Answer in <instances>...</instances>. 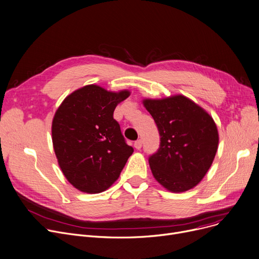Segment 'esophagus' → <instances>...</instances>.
<instances>
[{
	"label": "esophagus",
	"mask_w": 259,
	"mask_h": 259,
	"mask_svg": "<svg viewBox=\"0 0 259 259\" xmlns=\"http://www.w3.org/2000/svg\"><path fill=\"white\" fill-rule=\"evenodd\" d=\"M142 147H143V142H142V140H137V141L134 143V148H135L136 150H141Z\"/></svg>",
	"instance_id": "esophagus-1"
}]
</instances>
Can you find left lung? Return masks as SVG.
I'll use <instances>...</instances> for the list:
<instances>
[{"label": "left lung", "instance_id": "1", "mask_svg": "<svg viewBox=\"0 0 259 259\" xmlns=\"http://www.w3.org/2000/svg\"><path fill=\"white\" fill-rule=\"evenodd\" d=\"M143 104L160 135L158 151L149 157L154 178L169 192L193 188L208 171L218 150L213 118L182 95L145 99Z\"/></svg>", "mask_w": 259, "mask_h": 259}]
</instances>
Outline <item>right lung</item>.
<instances>
[{
	"instance_id": "add662e5",
	"label": "right lung",
	"mask_w": 259,
	"mask_h": 259,
	"mask_svg": "<svg viewBox=\"0 0 259 259\" xmlns=\"http://www.w3.org/2000/svg\"><path fill=\"white\" fill-rule=\"evenodd\" d=\"M129 91L91 84L67 96L52 122V141L63 175L88 194L106 191L119 177L133 148L126 144L113 111Z\"/></svg>"
}]
</instances>
